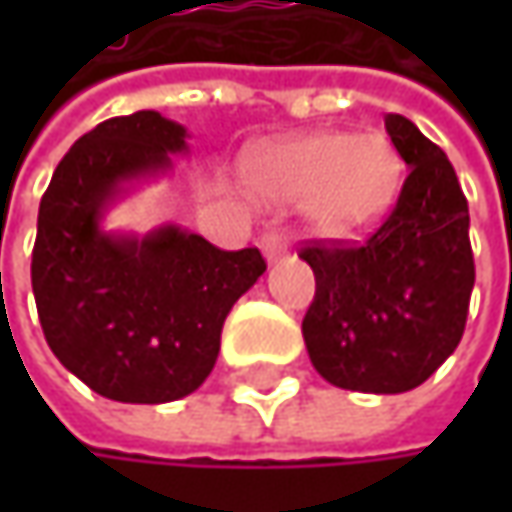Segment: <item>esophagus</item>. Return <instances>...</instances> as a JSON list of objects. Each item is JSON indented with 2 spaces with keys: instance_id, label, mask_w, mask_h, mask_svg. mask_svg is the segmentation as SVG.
Wrapping results in <instances>:
<instances>
[{
  "instance_id": "esophagus-1",
  "label": "esophagus",
  "mask_w": 512,
  "mask_h": 512,
  "mask_svg": "<svg viewBox=\"0 0 512 512\" xmlns=\"http://www.w3.org/2000/svg\"><path fill=\"white\" fill-rule=\"evenodd\" d=\"M259 245L265 250L267 262H276L279 256H285L287 253V239L279 233V230H267L265 236L259 239Z\"/></svg>"
}]
</instances>
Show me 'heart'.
<instances>
[{"label": "heart", "instance_id": "heart-1", "mask_svg": "<svg viewBox=\"0 0 512 512\" xmlns=\"http://www.w3.org/2000/svg\"><path fill=\"white\" fill-rule=\"evenodd\" d=\"M399 182V156L382 133H313L262 153L250 185L276 202H307L325 233L379 219Z\"/></svg>", "mask_w": 512, "mask_h": 512}]
</instances>
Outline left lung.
Masks as SVG:
<instances>
[{"label":"left lung","instance_id":"1","mask_svg":"<svg viewBox=\"0 0 512 512\" xmlns=\"http://www.w3.org/2000/svg\"><path fill=\"white\" fill-rule=\"evenodd\" d=\"M407 165L402 193L362 242H310L316 296L302 336L327 382L359 393H404L459 347L476 265L470 213L439 145L399 113L384 116Z\"/></svg>","mask_w":512,"mask_h":512}]
</instances>
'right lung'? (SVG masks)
<instances>
[{
	"mask_svg": "<svg viewBox=\"0 0 512 512\" xmlns=\"http://www.w3.org/2000/svg\"><path fill=\"white\" fill-rule=\"evenodd\" d=\"M185 136L156 110L113 116L76 139L39 205L30 282L45 339L113 402L193 393L216 364L230 307L267 270L256 247L219 250L176 225L145 239L102 230L116 196L165 173Z\"/></svg>",
	"mask_w": 512,
	"mask_h": 512,
	"instance_id": "1",
	"label": "right lung"
}]
</instances>
